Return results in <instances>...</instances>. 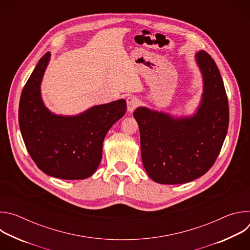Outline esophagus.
<instances>
[{"instance_id": "esophagus-1", "label": "esophagus", "mask_w": 250, "mask_h": 250, "mask_svg": "<svg viewBox=\"0 0 250 250\" xmlns=\"http://www.w3.org/2000/svg\"><path fill=\"white\" fill-rule=\"evenodd\" d=\"M126 104H127V111L128 113H132L137 106L140 104L139 99L135 96H129L126 98Z\"/></svg>"}]
</instances>
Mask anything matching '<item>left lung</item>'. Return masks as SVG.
Segmentation results:
<instances>
[{
    "mask_svg": "<svg viewBox=\"0 0 250 250\" xmlns=\"http://www.w3.org/2000/svg\"><path fill=\"white\" fill-rule=\"evenodd\" d=\"M196 60L204 93L194 116L178 119L145 106L133 113L139 126L142 163L159 184H183L207 173L228 132L229 102L220 71L205 50L196 53Z\"/></svg>",
    "mask_w": 250,
    "mask_h": 250,
    "instance_id": "obj_1",
    "label": "left lung"
}]
</instances>
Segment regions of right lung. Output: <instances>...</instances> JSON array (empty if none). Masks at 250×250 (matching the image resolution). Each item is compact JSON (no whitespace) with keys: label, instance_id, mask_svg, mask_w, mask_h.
I'll return each mask as SVG.
<instances>
[{"label":"right lung","instance_id":"add662e5","mask_svg":"<svg viewBox=\"0 0 250 250\" xmlns=\"http://www.w3.org/2000/svg\"><path fill=\"white\" fill-rule=\"evenodd\" d=\"M50 59L46 52L25 83L20 100L19 124L25 147L45 174L66 180L92 176L101 159L104 138L126 111L124 99L64 117L44 105L41 84Z\"/></svg>","mask_w":250,"mask_h":250}]
</instances>
